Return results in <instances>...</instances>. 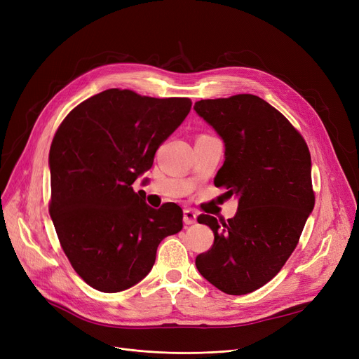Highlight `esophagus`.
Returning <instances> with one entry per match:
<instances>
[{"label":"esophagus","instance_id":"34e87169","mask_svg":"<svg viewBox=\"0 0 359 359\" xmlns=\"http://www.w3.org/2000/svg\"><path fill=\"white\" fill-rule=\"evenodd\" d=\"M196 220H198V215L194 213L193 210L186 209L183 212V222H184V224H194V223H196Z\"/></svg>","mask_w":359,"mask_h":359}]
</instances>
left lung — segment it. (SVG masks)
<instances>
[{
    "label": "left lung",
    "mask_w": 359,
    "mask_h": 359,
    "mask_svg": "<svg viewBox=\"0 0 359 359\" xmlns=\"http://www.w3.org/2000/svg\"><path fill=\"white\" fill-rule=\"evenodd\" d=\"M193 109L224 143L215 184L238 199V212L227 222L198 217L215 242L196 257V268L219 290L245 295L276 276L313 210L309 149L285 116L257 95L201 100Z\"/></svg>",
    "instance_id": "1"
}]
</instances>
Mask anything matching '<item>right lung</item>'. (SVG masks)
Here are the masks:
<instances>
[{
  "label": "right lung",
  "mask_w": 359,
  "mask_h": 359,
  "mask_svg": "<svg viewBox=\"0 0 359 359\" xmlns=\"http://www.w3.org/2000/svg\"><path fill=\"white\" fill-rule=\"evenodd\" d=\"M190 99L110 88L64 118L50 149V216L64 253L91 287L114 293L151 271L158 243L179 233L176 203L150 208L135 180L183 123Z\"/></svg>",
  "instance_id": "add662e5"
}]
</instances>
